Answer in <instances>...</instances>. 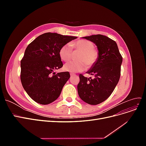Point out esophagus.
Returning <instances> with one entry per match:
<instances>
[{
    "instance_id": "esophagus-1",
    "label": "esophagus",
    "mask_w": 146,
    "mask_h": 146,
    "mask_svg": "<svg viewBox=\"0 0 146 146\" xmlns=\"http://www.w3.org/2000/svg\"><path fill=\"white\" fill-rule=\"evenodd\" d=\"M70 76H71V77L74 76H76V75H75L74 74H72V73H70Z\"/></svg>"
}]
</instances>
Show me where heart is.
Instances as JSON below:
<instances>
[{"label":"heart","instance_id":"b5f03b06","mask_svg":"<svg viewBox=\"0 0 146 146\" xmlns=\"http://www.w3.org/2000/svg\"><path fill=\"white\" fill-rule=\"evenodd\" d=\"M93 43L87 40H78L76 42L65 44L61 47L59 55L63 61H68L71 58L72 48L80 53L78 55V61H70L64 66V70L70 72H79L84 70L88 66L93 65L98 58V52L94 48Z\"/></svg>","mask_w":146,"mask_h":146}]
</instances>
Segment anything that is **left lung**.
Instances as JSON below:
<instances>
[{"label":"left lung","mask_w":146,"mask_h":146,"mask_svg":"<svg viewBox=\"0 0 146 146\" xmlns=\"http://www.w3.org/2000/svg\"><path fill=\"white\" fill-rule=\"evenodd\" d=\"M83 38L96 45L98 58L86 72L94 76L93 78L79 76L78 94L85 102L98 105L107 99L116 86L120 78L122 57L116 42L105 35H94Z\"/></svg>","instance_id":"left-lung-1"}]
</instances>
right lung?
Segmentation results:
<instances>
[{
	"label": "right lung",
	"instance_id": "right-lung-1",
	"mask_svg": "<svg viewBox=\"0 0 146 146\" xmlns=\"http://www.w3.org/2000/svg\"><path fill=\"white\" fill-rule=\"evenodd\" d=\"M76 38L46 33L26 48L21 61V80L26 92L36 102L47 105L60 96L70 74L69 72H54L63 65L59 52L61 47Z\"/></svg>",
	"mask_w": 146,
	"mask_h": 146
}]
</instances>
